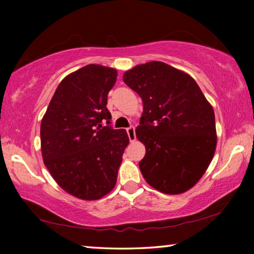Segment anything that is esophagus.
I'll use <instances>...</instances> for the list:
<instances>
[{
    "label": "esophagus",
    "instance_id": "esophagus-1",
    "mask_svg": "<svg viewBox=\"0 0 254 254\" xmlns=\"http://www.w3.org/2000/svg\"><path fill=\"white\" fill-rule=\"evenodd\" d=\"M127 133L128 139H130V141L135 140V128H134V127H128L127 128Z\"/></svg>",
    "mask_w": 254,
    "mask_h": 254
}]
</instances>
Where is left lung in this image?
<instances>
[{
    "mask_svg": "<svg viewBox=\"0 0 254 254\" xmlns=\"http://www.w3.org/2000/svg\"><path fill=\"white\" fill-rule=\"evenodd\" d=\"M139 94L143 113L136 137L145 145L140 161L147 183L165 194H182L201 178L216 148L212 105L186 72L150 62L124 72Z\"/></svg>",
    "mask_w": 254,
    "mask_h": 254,
    "instance_id": "1",
    "label": "left lung"
}]
</instances>
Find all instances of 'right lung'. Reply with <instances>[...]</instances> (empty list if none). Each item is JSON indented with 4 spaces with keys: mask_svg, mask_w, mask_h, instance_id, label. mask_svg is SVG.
Segmentation results:
<instances>
[{
    "mask_svg": "<svg viewBox=\"0 0 254 254\" xmlns=\"http://www.w3.org/2000/svg\"><path fill=\"white\" fill-rule=\"evenodd\" d=\"M118 71L87 65L66 76L41 121L44 162L60 187L85 200L100 199L117 184L128 136L111 127L107 94Z\"/></svg>",
    "mask_w": 254,
    "mask_h": 254,
    "instance_id": "right-lung-1",
    "label": "right lung"
}]
</instances>
